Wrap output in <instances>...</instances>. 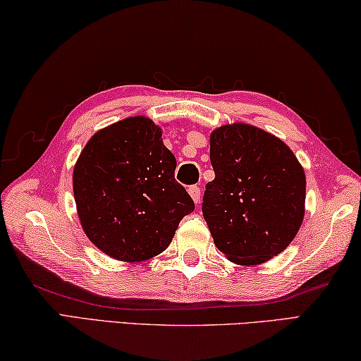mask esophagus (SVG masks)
<instances>
[{"label": "esophagus", "mask_w": 361, "mask_h": 361, "mask_svg": "<svg viewBox=\"0 0 361 361\" xmlns=\"http://www.w3.org/2000/svg\"><path fill=\"white\" fill-rule=\"evenodd\" d=\"M188 193H190V197L193 198L195 203H198L200 198H202V190H200L198 185H190V187H188Z\"/></svg>", "instance_id": "34e87169"}]
</instances>
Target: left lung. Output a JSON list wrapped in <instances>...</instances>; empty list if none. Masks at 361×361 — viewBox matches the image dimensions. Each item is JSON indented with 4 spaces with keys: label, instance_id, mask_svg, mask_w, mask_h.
<instances>
[{
    "label": "left lung",
    "instance_id": "8db88e82",
    "mask_svg": "<svg viewBox=\"0 0 361 361\" xmlns=\"http://www.w3.org/2000/svg\"><path fill=\"white\" fill-rule=\"evenodd\" d=\"M214 180L202 211L217 250L240 265H256L285 251L304 219L305 174L291 149L243 123L211 134Z\"/></svg>",
    "mask_w": 361,
    "mask_h": 361
}]
</instances>
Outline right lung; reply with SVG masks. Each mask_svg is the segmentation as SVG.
<instances>
[{
    "instance_id": "add662e5",
    "label": "right lung",
    "mask_w": 361,
    "mask_h": 361,
    "mask_svg": "<svg viewBox=\"0 0 361 361\" xmlns=\"http://www.w3.org/2000/svg\"><path fill=\"white\" fill-rule=\"evenodd\" d=\"M176 158L161 129L131 116L100 129L73 171L75 203L82 230L100 251L139 262L169 246L195 203L174 177Z\"/></svg>"
}]
</instances>
